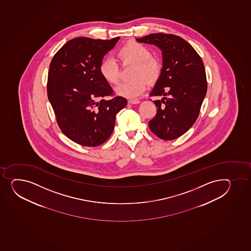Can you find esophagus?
Instances as JSON below:
<instances>
[{"instance_id": "esophagus-1", "label": "esophagus", "mask_w": 251, "mask_h": 251, "mask_svg": "<svg viewBox=\"0 0 251 251\" xmlns=\"http://www.w3.org/2000/svg\"><path fill=\"white\" fill-rule=\"evenodd\" d=\"M140 101L139 100H128V103L129 104H139Z\"/></svg>"}]
</instances>
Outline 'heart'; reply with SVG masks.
<instances>
[{
  "label": "heart",
  "instance_id": "heart-1",
  "mask_svg": "<svg viewBox=\"0 0 251 251\" xmlns=\"http://www.w3.org/2000/svg\"><path fill=\"white\" fill-rule=\"evenodd\" d=\"M118 57L124 63L135 64L132 72V77L135 79L122 82L116 88V94L120 97L129 99L139 98L147 88L146 79L150 83L158 80L161 72L160 65L152 58L151 51L145 45L135 41L127 43L121 48ZM99 72L104 80L110 84L116 85L119 82V66L113 58H104L99 66Z\"/></svg>",
  "mask_w": 251,
  "mask_h": 251
}]
</instances>
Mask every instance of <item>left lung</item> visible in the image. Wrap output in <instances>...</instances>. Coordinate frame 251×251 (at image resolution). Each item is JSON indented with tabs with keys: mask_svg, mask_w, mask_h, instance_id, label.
<instances>
[{
	"mask_svg": "<svg viewBox=\"0 0 251 251\" xmlns=\"http://www.w3.org/2000/svg\"><path fill=\"white\" fill-rule=\"evenodd\" d=\"M136 40L162 51L163 68L151 93L162 98L153 100L157 113L149 127L162 140H175L198 119L207 90L203 62L192 45L175 34L157 33Z\"/></svg>",
	"mask_w": 251,
	"mask_h": 251,
	"instance_id": "obj_1",
	"label": "left lung"
}]
</instances>
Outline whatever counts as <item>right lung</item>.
I'll return each instance as SVG.
<instances>
[{"label": "right lung", "mask_w": 251, "mask_h": 251, "mask_svg": "<svg viewBox=\"0 0 251 251\" xmlns=\"http://www.w3.org/2000/svg\"><path fill=\"white\" fill-rule=\"evenodd\" d=\"M120 37L69 40L53 56L48 74V98L58 126L78 145L95 147L113 132L116 114L126 106L122 97L106 100L113 93L99 72L103 57Z\"/></svg>", "instance_id": "right-lung-1"}]
</instances>
